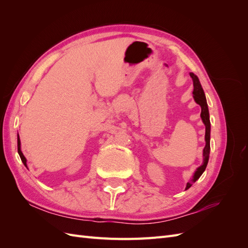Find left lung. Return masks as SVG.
Returning a JSON list of instances; mask_svg holds the SVG:
<instances>
[{
    "instance_id": "obj_1",
    "label": "left lung",
    "mask_w": 248,
    "mask_h": 248,
    "mask_svg": "<svg viewBox=\"0 0 248 248\" xmlns=\"http://www.w3.org/2000/svg\"><path fill=\"white\" fill-rule=\"evenodd\" d=\"M190 78H192V81H193V92H192L193 99L196 101V103H198L201 107V118H202V123H204L206 127V132H205L206 145L204 150H202V163L196 170V171H194L191 181L186 184L185 190L190 188L192 183L198 181L199 178L202 175V172H204L206 170V167L209 161V155H210V132H211V123H210L209 108H208L205 92L204 90H202L200 79L196 74L190 73Z\"/></svg>"
}]
</instances>
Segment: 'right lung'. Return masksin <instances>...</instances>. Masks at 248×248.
I'll return each mask as SVG.
<instances>
[{
    "mask_svg": "<svg viewBox=\"0 0 248 248\" xmlns=\"http://www.w3.org/2000/svg\"><path fill=\"white\" fill-rule=\"evenodd\" d=\"M17 152H18V154H19V157H20V159H21V161H22V163L25 164V167L28 169V166H27V158L25 157V155L22 154V152H21V147H20V139H19V136L17 134Z\"/></svg>",
    "mask_w": 248,
    "mask_h": 248,
    "instance_id": "right-lung-1",
    "label": "right lung"
}]
</instances>
